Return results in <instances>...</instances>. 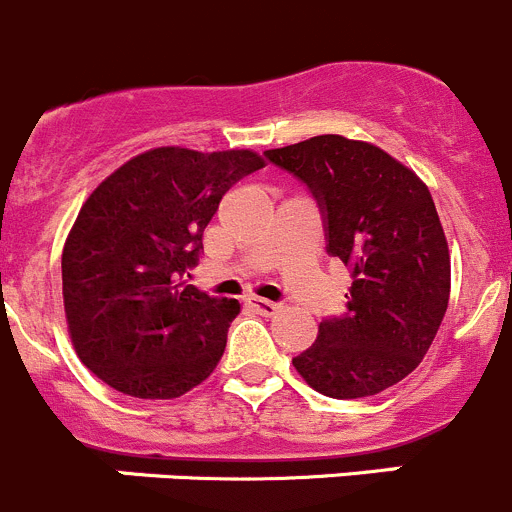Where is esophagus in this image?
<instances>
[{"label":"esophagus","mask_w":512,"mask_h":512,"mask_svg":"<svg viewBox=\"0 0 512 512\" xmlns=\"http://www.w3.org/2000/svg\"><path fill=\"white\" fill-rule=\"evenodd\" d=\"M246 304L248 309L256 311V314L261 316H274L281 311V304H276V301H269V299H259V296H248Z\"/></svg>","instance_id":"34e87169"}]
</instances>
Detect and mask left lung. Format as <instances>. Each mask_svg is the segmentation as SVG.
I'll return each instance as SVG.
<instances>
[{
  "label": "left lung",
  "mask_w": 512,
  "mask_h": 512,
  "mask_svg": "<svg viewBox=\"0 0 512 512\" xmlns=\"http://www.w3.org/2000/svg\"><path fill=\"white\" fill-rule=\"evenodd\" d=\"M319 206L326 253L349 266L347 311L294 367L334 399L379 394L427 354L450 299V253L427 186L377 145L342 135L266 150Z\"/></svg>",
  "instance_id": "8db88e82"
}]
</instances>
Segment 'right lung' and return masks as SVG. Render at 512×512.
<instances>
[{
    "instance_id": "obj_1",
    "label": "right lung",
    "mask_w": 512,
    "mask_h": 512,
    "mask_svg": "<svg viewBox=\"0 0 512 512\" xmlns=\"http://www.w3.org/2000/svg\"><path fill=\"white\" fill-rule=\"evenodd\" d=\"M259 168L251 150L155 148L92 191L62 251V296L72 344L102 382L173 399L216 369L241 304L186 276L221 198Z\"/></svg>"
}]
</instances>
